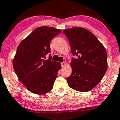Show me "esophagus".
Here are the masks:
<instances>
[{"label":"esophagus","mask_w":120,"mask_h":120,"mask_svg":"<svg viewBox=\"0 0 120 120\" xmlns=\"http://www.w3.org/2000/svg\"><path fill=\"white\" fill-rule=\"evenodd\" d=\"M65 65H66V63H65V62H62V63H61V66H62V67H64Z\"/></svg>","instance_id":"obj_1"}]
</instances>
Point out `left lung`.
I'll return each mask as SVG.
<instances>
[{
  "instance_id": "1",
  "label": "left lung",
  "mask_w": 120,
  "mask_h": 120,
  "mask_svg": "<svg viewBox=\"0 0 120 120\" xmlns=\"http://www.w3.org/2000/svg\"><path fill=\"white\" fill-rule=\"evenodd\" d=\"M68 39L73 57L72 72L67 78L69 87L80 92H87L96 86L107 68V52L98 39L83 28L74 27L63 30Z\"/></svg>"
}]
</instances>
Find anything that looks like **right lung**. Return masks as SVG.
Returning <instances> with one entry per match:
<instances>
[{
  "instance_id": "1",
  "label": "right lung",
  "mask_w": 120,
  "mask_h": 120,
  "mask_svg": "<svg viewBox=\"0 0 120 120\" xmlns=\"http://www.w3.org/2000/svg\"><path fill=\"white\" fill-rule=\"evenodd\" d=\"M60 29L41 26L34 29L18 47L13 60V68L19 81L35 94H46L53 88L61 65L48 60L51 53L50 41L61 33Z\"/></svg>"
}]
</instances>
